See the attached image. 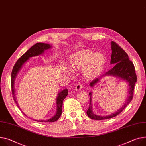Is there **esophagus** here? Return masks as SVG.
<instances>
[{"label": "esophagus", "instance_id": "34e87169", "mask_svg": "<svg viewBox=\"0 0 146 146\" xmlns=\"http://www.w3.org/2000/svg\"><path fill=\"white\" fill-rule=\"evenodd\" d=\"M82 83H78L76 86V90L77 91H78V90H80L82 88Z\"/></svg>", "mask_w": 146, "mask_h": 146}]
</instances>
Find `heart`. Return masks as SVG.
<instances>
[{
	"label": "heart",
	"instance_id": "1",
	"mask_svg": "<svg viewBox=\"0 0 146 146\" xmlns=\"http://www.w3.org/2000/svg\"><path fill=\"white\" fill-rule=\"evenodd\" d=\"M105 62V59L102 54L85 50L73 57L72 66L75 69H84V75L87 78H92L101 72Z\"/></svg>",
	"mask_w": 146,
	"mask_h": 146
}]
</instances>
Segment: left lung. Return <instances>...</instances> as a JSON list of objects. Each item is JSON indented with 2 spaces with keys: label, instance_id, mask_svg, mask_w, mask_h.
<instances>
[{
  "label": "left lung",
  "instance_id": "8db88e82",
  "mask_svg": "<svg viewBox=\"0 0 146 146\" xmlns=\"http://www.w3.org/2000/svg\"><path fill=\"white\" fill-rule=\"evenodd\" d=\"M111 48L112 55L111 59V64H114L113 67L107 72H106L104 75L95 78L94 80H92L90 83V86L91 87H93L100 81V78L102 76H112L122 78V80L126 81V82L128 83L129 87L128 90L129 95L125 104L118 111L108 116H102L97 115L92 112L91 105L92 92H90V105L87 111V115L90 118L94 119V120H103V119H107L115 117L124 110L133 97L134 88L137 82V76L135 72L134 64L133 62L129 60L128 55L126 54V52L116 42L113 41L111 42Z\"/></svg>",
  "mask_w": 146,
  "mask_h": 146
}]
</instances>
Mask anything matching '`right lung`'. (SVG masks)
<instances>
[{
  "mask_svg": "<svg viewBox=\"0 0 146 146\" xmlns=\"http://www.w3.org/2000/svg\"><path fill=\"white\" fill-rule=\"evenodd\" d=\"M51 48V46L48 44L44 43H36L31 48H30L27 52H26L24 55H23L16 62L14 67L13 68L11 75V92L13 94V98L15 102L16 103L17 107L19 109L20 107L17 104L16 98L15 97V80L19 73L20 70L22 68L23 64H24L27 62L30 58L40 55L42 54L44 51L46 49H49ZM68 94V90L67 88L64 89L61 91L58 95L56 98V104H57V110L56 112L55 116L52 117L48 119V120H35L36 122H54L56 121L60 117L62 114V105L64 99Z\"/></svg>",
  "mask_w": 146,
  "mask_h": 146,
  "instance_id": "1",
  "label": "right lung"
}]
</instances>
